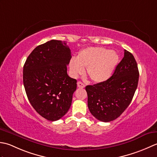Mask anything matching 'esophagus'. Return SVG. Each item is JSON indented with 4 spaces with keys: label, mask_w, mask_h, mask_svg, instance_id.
Returning <instances> with one entry per match:
<instances>
[{
    "label": "esophagus",
    "mask_w": 157,
    "mask_h": 157,
    "mask_svg": "<svg viewBox=\"0 0 157 157\" xmlns=\"http://www.w3.org/2000/svg\"><path fill=\"white\" fill-rule=\"evenodd\" d=\"M77 86H78V87H79V88H84L85 87V85L84 83H82L81 81H78L77 82Z\"/></svg>",
    "instance_id": "esophagus-1"
}]
</instances>
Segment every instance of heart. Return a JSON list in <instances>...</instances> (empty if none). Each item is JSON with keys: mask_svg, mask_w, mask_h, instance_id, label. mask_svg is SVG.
<instances>
[{"mask_svg": "<svg viewBox=\"0 0 157 157\" xmlns=\"http://www.w3.org/2000/svg\"><path fill=\"white\" fill-rule=\"evenodd\" d=\"M119 56L113 50L101 47H88L81 50L76 58L70 61L72 75L76 76L82 74L86 68V72L95 82L105 81L110 77L116 67Z\"/></svg>", "mask_w": 157, "mask_h": 157, "instance_id": "obj_1", "label": "heart"}]
</instances>
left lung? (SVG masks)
<instances>
[{
	"mask_svg": "<svg viewBox=\"0 0 157 157\" xmlns=\"http://www.w3.org/2000/svg\"><path fill=\"white\" fill-rule=\"evenodd\" d=\"M138 80L136 61L124 49L123 58L110 78L86 86L88 108L93 116L103 122H110L120 117L132 101Z\"/></svg>",
	"mask_w": 157,
	"mask_h": 157,
	"instance_id": "8db88e82",
	"label": "left lung"
}]
</instances>
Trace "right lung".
Listing matches in <instances>:
<instances>
[{"label": "right lung", "mask_w": 157, "mask_h": 157, "mask_svg": "<svg viewBox=\"0 0 157 157\" xmlns=\"http://www.w3.org/2000/svg\"><path fill=\"white\" fill-rule=\"evenodd\" d=\"M65 42L52 40L36 47L25 61L23 82L30 103L48 121L67 113L76 89V80L67 74L71 59Z\"/></svg>", "instance_id": "obj_1"}]
</instances>
